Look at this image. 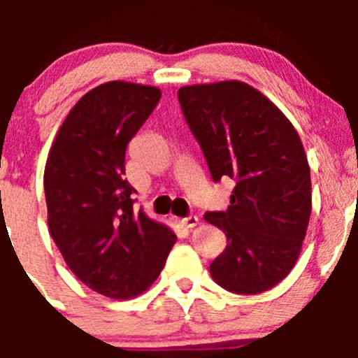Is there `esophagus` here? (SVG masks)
Segmentation results:
<instances>
[{"mask_svg":"<svg viewBox=\"0 0 358 358\" xmlns=\"http://www.w3.org/2000/svg\"><path fill=\"white\" fill-rule=\"evenodd\" d=\"M180 223H182L185 229H194V227L199 223V218H197L196 215H189V216H185V218H182V222H180Z\"/></svg>","mask_w":358,"mask_h":358,"instance_id":"34e87169","label":"esophagus"}]
</instances>
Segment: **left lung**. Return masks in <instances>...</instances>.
<instances>
[{"label": "left lung", "instance_id": "1", "mask_svg": "<svg viewBox=\"0 0 358 358\" xmlns=\"http://www.w3.org/2000/svg\"><path fill=\"white\" fill-rule=\"evenodd\" d=\"M178 102L213 182H236L229 209L204 215L227 236L225 251L209 265L213 280L236 294L268 291L294 266L312 213L301 140L246 83L183 86Z\"/></svg>", "mask_w": 358, "mask_h": 358}]
</instances>
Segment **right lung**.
Masks as SVG:
<instances>
[{
	"label": "right lung",
	"mask_w": 358,
	"mask_h": 358,
	"mask_svg": "<svg viewBox=\"0 0 358 358\" xmlns=\"http://www.w3.org/2000/svg\"><path fill=\"white\" fill-rule=\"evenodd\" d=\"M154 86L110 81L86 93L60 126L45 168L48 227L90 289L128 299L157 279L176 236L135 211L124 178L129 140L156 109Z\"/></svg>",
	"instance_id": "add662e5"
}]
</instances>
